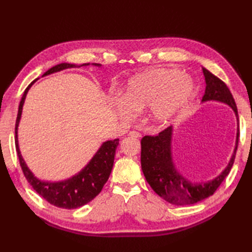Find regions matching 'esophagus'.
I'll return each instance as SVG.
<instances>
[{
  "instance_id": "esophagus-1",
  "label": "esophagus",
  "mask_w": 252,
  "mask_h": 252,
  "mask_svg": "<svg viewBox=\"0 0 252 252\" xmlns=\"http://www.w3.org/2000/svg\"><path fill=\"white\" fill-rule=\"evenodd\" d=\"M129 136L138 138V137H141L142 135H141V133H140V132H136V131H130V132H129Z\"/></svg>"
}]
</instances>
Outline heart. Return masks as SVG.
Listing matches in <instances>:
<instances>
[{
    "instance_id": "b5f03b06",
    "label": "heart",
    "mask_w": 252,
    "mask_h": 252,
    "mask_svg": "<svg viewBox=\"0 0 252 252\" xmlns=\"http://www.w3.org/2000/svg\"><path fill=\"white\" fill-rule=\"evenodd\" d=\"M192 91L191 78L179 69H152L127 80L123 95L111 98V107L122 120H132L136 112L146 109L149 122L164 126L183 108Z\"/></svg>"
}]
</instances>
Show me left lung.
<instances>
[{
  "label": "left lung",
  "mask_w": 252,
  "mask_h": 252,
  "mask_svg": "<svg viewBox=\"0 0 252 252\" xmlns=\"http://www.w3.org/2000/svg\"><path fill=\"white\" fill-rule=\"evenodd\" d=\"M206 90L201 103L219 101L231 107L237 119V133L235 148L226 167L220 174L209 181L198 182L187 179L178 170L172 154L173 126L160 132L157 136L142 138L141 164L144 176L154 191L164 200L176 206L194 205L213 195L222 182L225 180L234 163L238 145V114L231 91L226 84L215 74L202 67Z\"/></svg>",
  "instance_id": "obj_1"
}]
</instances>
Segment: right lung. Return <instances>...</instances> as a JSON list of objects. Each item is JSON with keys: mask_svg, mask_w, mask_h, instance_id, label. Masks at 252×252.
Listing matches in <instances>:
<instances>
[{"mask_svg": "<svg viewBox=\"0 0 252 252\" xmlns=\"http://www.w3.org/2000/svg\"><path fill=\"white\" fill-rule=\"evenodd\" d=\"M82 66L87 67L90 66V63L76 65V63H63L49 69L42 77L49 76V74L55 72H60L62 70H65V69L78 68ZM92 66L101 67L100 63H92ZM36 80L37 79L32 81L28 85V88L25 90L19 104L17 120H16L15 143L21 169H23L26 179L28 180L32 189L40 196L43 197L45 200L52 203L53 206L63 209H76L82 207L94 199L99 194L107 180H108L112 165H114L116 149L118 145H119V138H116L114 141H106L101 144L100 147L94 154V156L91 158L90 161L78 173L70 176V178L57 182L43 181L37 179L33 172L29 169L28 165H27L23 156H21L18 143V126L21 119V114H23V107L25 104L26 96Z\"/></svg>", "mask_w": 252, "mask_h": 252, "instance_id": "right-lung-1", "label": "right lung"}]
</instances>
